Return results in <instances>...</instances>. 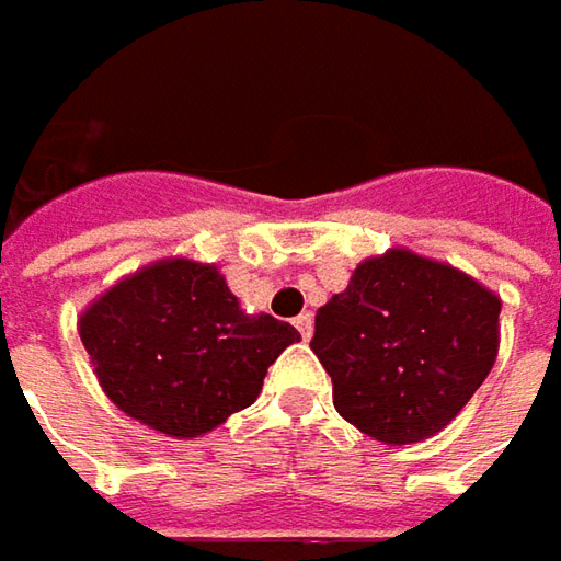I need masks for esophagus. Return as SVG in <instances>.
<instances>
[{
  "label": "esophagus",
  "instance_id": "1",
  "mask_svg": "<svg viewBox=\"0 0 561 561\" xmlns=\"http://www.w3.org/2000/svg\"><path fill=\"white\" fill-rule=\"evenodd\" d=\"M295 329L301 332V339H310L313 335V317L310 313H301V317H295Z\"/></svg>",
  "mask_w": 561,
  "mask_h": 561
}]
</instances>
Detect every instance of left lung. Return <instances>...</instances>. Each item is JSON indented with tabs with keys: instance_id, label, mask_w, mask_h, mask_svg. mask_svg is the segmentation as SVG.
I'll use <instances>...</instances> for the list:
<instances>
[{
	"instance_id": "1",
	"label": "left lung",
	"mask_w": 561,
	"mask_h": 561,
	"mask_svg": "<svg viewBox=\"0 0 561 561\" xmlns=\"http://www.w3.org/2000/svg\"><path fill=\"white\" fill-rule=\"evenodd\" d=\"M500 295L449 263L392 248L317 310L310 348L335 411L386 446L439 433L500 352Z\"/></svg>"
}]
</instances>
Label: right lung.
<instances>
[{"label": "right lung", "instance_id": "1", "mask_svg": "<svg viewBox=\"0 0 561 561\" xmlns=\"http://www.w3.org/2000/svg\"><path fill=\"white\" fill-rule=\"evenodd\" d=\"M93 374L128 417L175 439L254 404L298 329L244 313L216 266L159 260L115 282L78 320Z\"/></svg>", "mask_w": 561, "mask_h": 561}]
</instances>
